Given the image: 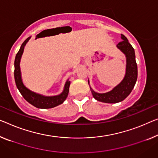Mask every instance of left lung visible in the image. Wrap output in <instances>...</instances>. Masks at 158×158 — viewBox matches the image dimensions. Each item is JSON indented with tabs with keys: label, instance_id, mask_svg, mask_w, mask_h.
Instances as JSON below:
<instances>
[{
	"label": "left lung",
	"instance_id": "left-lung-1",
	"mask_svg": "<svg viewBox=\"0 0 158 158\" xmlns=\"http://www.w3.org/2000/svg\"><path fill=\"white\" fill-rule=\"evenodd\" d=\"M121 39L123 41L118 43L116 47L125 54L127 58L126 74L123 81L112 90L106 93H98L89 87L93 98L102 102L117 103L123 101L131 93L137 81L138 68L135 61L134 48L124 35H121Z\"/></svg>",
	"mask_w": 158,
	"mask_h": 158
}]
</instances>
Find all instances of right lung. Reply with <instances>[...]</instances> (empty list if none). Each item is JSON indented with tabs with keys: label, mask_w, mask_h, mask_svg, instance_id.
Instances as JSON below:
<instances>
[{
	"label": "right lung",
	"mask_w": 158,
	"mask_h": 158,
	"mask_svg": "<svg viewBox=\"0 0 158 158\" xmlns=\"http://www.w3.org/2000/svg\"><path fill=\"white\" fill-rule=\"evenodd\" d=\"M30 39V37H28L25 42L22 44L20 50H19L18 54H16L15 59L14 76L16 86L25 100L27 101L31 105L35 106V107L39 109H49L55 107V106L62 104L65 100V99L67 98L68 94L69 93V87L70 85H71V81L68 80L65 82L64 89L62 93L59 95L56 96H44L42 94L34 93V92L30 90L28 88H27L25 85L23 84V81H22L20 63L22 55L23 54L24 48H25V46Z\"/></svg>",
	"instance_id": "1"
}]
</instances>
